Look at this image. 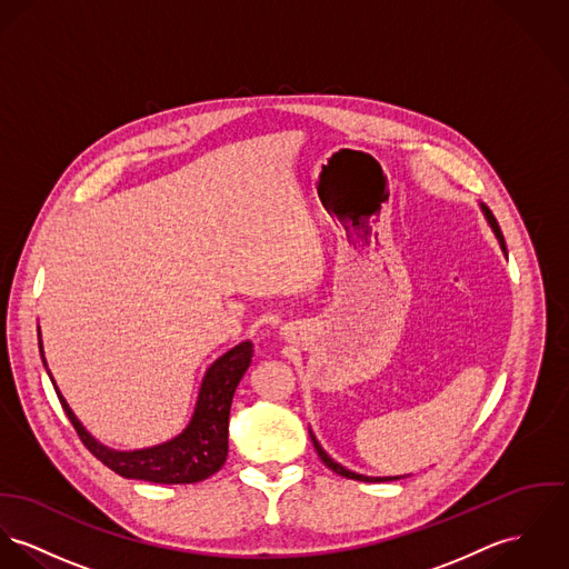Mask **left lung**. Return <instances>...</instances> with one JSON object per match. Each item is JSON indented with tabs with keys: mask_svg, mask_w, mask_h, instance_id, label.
Listing matches in <instances>:
<instances>
[{
	"mask_svg": "<svg viewBox=\"0 0 569 569\" xmlns=\"http://www.w3.org/2000/svg\"><path fill=\"white\" fill-rule=\"evenodd\" d=\"M482 208V212H485V217H487V221H489V226L493 228V232H496V237H498V241H500V248H502V252L507 254V243H505V237H502V230H500V226H498V221H496V217H493V212L489 210V208L485 207V204H480ZM310 441H312V446H315V450H317V455H319V459L323 461V466L330 467L335 473H339V476H343V478H352V480H362V482H387V480H400V476H362V473H357V471H350V469H346L343 466H339V463H335L326 452H323V448L317 443V439H315V435L310 432Z\"/></svg>",
	"mask_w": 569,
	"mask_h": 569,
	"instance_id": "left-lung-1",
	"label": "left lung"
}]
</instances>
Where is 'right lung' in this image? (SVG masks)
<instances>
[{"label":"right lung","instance_id":"right-lung-1","mask_svg":"<svg viewBox=\"0 0 569 569\" xmlns=\"http://www.w3.org/2000/svg\"><path fill=\"white\" fill-rule=\"evenodd\" d=\"M39 350L43 357L41 335H39ZM252 357H254L252 341H243L234 346L230 352H226L223 357H219L204 373L196 411L189 426L171 441H164L154 448L132 450V452H117L96 441L69 409L52 376L50 378H52L56 396L69 421L73 423L78 437L82 439L87 450L96 459H100L103 466L110 467L114 473L123 478L148 480V482H160V485H191V482L207 480L208 476L219 471L226 463L230 405L243 373L252 362ZM43 365L48 367L46 357H43Z\"/></svg>","mask_w":569,"mask_h":569}]
</instances>
